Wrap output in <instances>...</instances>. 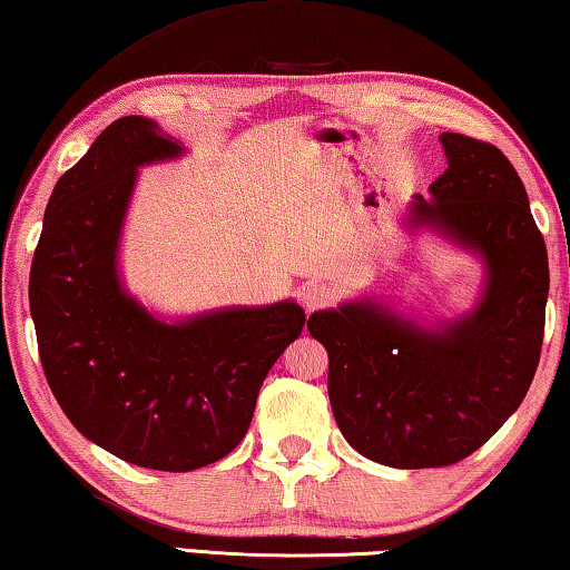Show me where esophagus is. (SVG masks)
<instances>
[{"mask_svg":"<svg viewBox=\"0 0 570 570\" xmlns=\"http://www.w3.org/2000/svg\"><path fill=\"white\" fill-rule=\"evenodd\" d=\"M299 302L304 304V307H307V312H314V309L330 307V304L335 302V292L322 282H309V284L302 286Z\"/></svg>","mask_w":570,"mask_h":570,"instance_id":"obj_1","label":"esophagus"}]
</instances>
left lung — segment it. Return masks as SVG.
Listing matches in <instances>:
<instances>
[{"mask_svg": "<svg viewBox=\"0 0 570 570\" xmlns=\"http://www.w3.org/2000/svg\"><path fill=\"white\" fill-rule=\"evenodd\" d=\"M448 168L414 197L432 225L487 261V292L469 317L422 330L373 302L314 312L330 355L327 392L340 432L392 469H440L479 450L522 404L546 333L548 248L522 178L502 150L443 132Z\"/></svg>", "mask_w": 570, "mask_h": 570, "instance_id": "8db88e82", "label": "left lung"}]
</instances>
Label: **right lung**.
Listing matches in <instances>:
<instances>
[{"label": "right lung", "instance_id": "add662e5", "mask_svg": "<svg viewBox=\"0 0 570 570\" xmlns=\"http://www.w3.org/2000/svg\"><path fill=\"white\" fill-rule=\"evenodd\" d=\"M181 146L120 117L58 178L30 268V314L48 386L76 430L132 465L194 471L250 428L263 379L302 335L294 302L166 325L122 292L117 240L138 166Z\"/></svg>", "mask_w": 570, "mask_h": 570}]
</instances>
